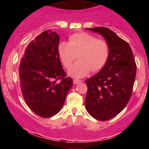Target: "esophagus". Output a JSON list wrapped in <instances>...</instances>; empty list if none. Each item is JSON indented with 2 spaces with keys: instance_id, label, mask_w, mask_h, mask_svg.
Returning a JSON list of instances; mask_svg holds the SVG:
<instances>
[{
  "instance_id": "34e87169",
  "label": "esophagus",
  "mask_w": 149,
  "mask_h": 149,
  "mask_svg": "<svg viewBox=\"0 0 149 149\" xmlns=\"http://www.w3.org/2000/svg\"><path fill=\"white\" fill-rule=\"evenodd\" d=\"M81 82H83V80H78V79H73V84H75V85L78 84V83H81Z\"/></svg>"
}]
</instances>
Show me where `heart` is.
Wrapping results in <instances>:
<instances>
[{
  "instance_id": "heart-1",
  "label": "heart",
  "mask_w": 149,
  "mask_h": 149,
  "mask_svg": "<svg viewBox=\"0 0 149 149\" xmlns=\"http://www.w3.org/2000/svg\"><path fill=\"white\" fill-rule=\"evenodd\" d=\"M58 54L66 69L76 59V61L69 69V73L76 78H82L90 71L97 72L107 64L110 54L109 43L104 39L86 32L74 33L69 37V42L61 41L58 45Z\"/></svg>"
}]
</instances>
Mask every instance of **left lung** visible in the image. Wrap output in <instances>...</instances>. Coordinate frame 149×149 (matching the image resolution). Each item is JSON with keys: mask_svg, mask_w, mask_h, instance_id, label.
Here are the masks:
<instances>
[{"mask_svg": "<svg viewBox=\"0 0 149 149\" xmlns=\"http://www.w3.org/2000/svg\"><path fill=\"white\" fill-rule=\"evenodd\" d=\"M87 29L100 33L110 47L107 64L86 80L85 107L98 120H108L125 107L132 93L136 65L129 44L106 27Z\"/></svg>", "mask_w": 149, "mask_h": 149, "instance_id": "1", "label": "left lung"}]
</instances>
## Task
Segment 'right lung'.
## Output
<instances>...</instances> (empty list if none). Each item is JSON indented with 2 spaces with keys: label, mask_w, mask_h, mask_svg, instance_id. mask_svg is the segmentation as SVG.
Segmentation results:
<instances>
[{
  "label": "right lung",
  "mask_w": 149,
  "mask_h": 149,
  "mask_svg": "<svg viewBox=\"0 0 149 149\" xmlns=\"http://www.w3.org/2000/svg\"><path fill=\"white\" fill-rule=\"evenodd\" d=\"M59 43L56 32H42L26 47L19 67L26 103L42 118L52 117L61 110L73 85V79L66 77L62 68Z\"/></svg>",
  "instance_id": "add662e5"
}]
</instances>
